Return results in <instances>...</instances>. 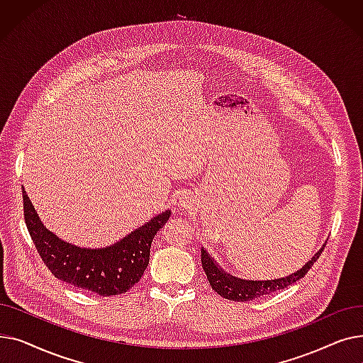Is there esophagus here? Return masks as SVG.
I'll use <instances>...</instances> for the list:
<instances>
[{"label":"esophagus","mask_w":363,"mask_h":363,"mask_svg":"<svg viewBox=\"0 0 363 363\" xmlns=\"http://www.w3.org/2000/svg\"><path fill=\"white\" fill-rule=\"evenodd\" d=\"M194 204H196V200H194V197H193L191 194H186V193L181 194V197H179V206H181L182 208H191Z\"/></svg>","instance_id":"obj_1"}]
</instances>
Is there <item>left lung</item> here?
<instances>
[{"label":"left lung","mask_w":363,"mask_h":363,"mask_svg":"<svg viewBox=\"0 0 363 363\" xmlns=\"http://www.w3.org/2000/svg\"><path fill=\"white\" fill-rule=\"evenodd\" d=\"M325 244L327 241L322 244V247L312 256V259L304 263L300 269H297L296 272L287 277L277 278V279H263V281L242 279L228 274L222 266L211 255H208V252L204 249V247H201V266L207 275L208 284L212 285V289L219 296L234 301H250L262 296L275 293L278 290L287 289L289 285L301 279L312 268L313 263L319 259L320 253L323 252V249H325Z\"/></svg>","instance_id":"obj_1"}]
</instances>
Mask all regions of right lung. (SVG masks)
Returning <instances> with one entry per match:
<instances>
[{"instance_id":"1","label":"right lung","mask_w":363,"mask_h":363,"mask_svg":"<svg viewBox=\"0 0 363 363\" xmlns=\"http://www.w3.org/2000/svg\"><path fill=\"white\" fill-rule=\"evenodd\" d=\"M23 208L28 231L51 274L103 297L123 294L141 279L150 262L152 238L172 215L170 211H164L114 244L88 249L67 242L47 230L25 189Z\"/></svg>"}]
</instances>
